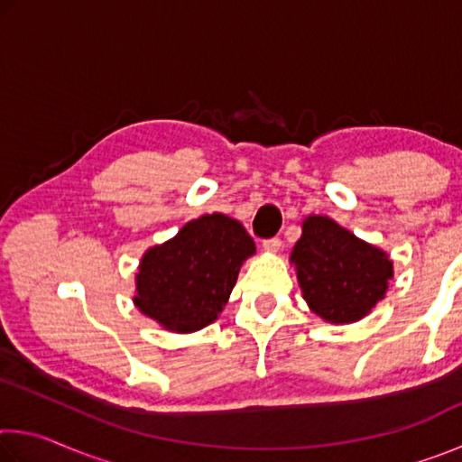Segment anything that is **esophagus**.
I'll return each instance as SVG.
<instances>
[{
	"mask_svg": "<svg viewBox=\"0 0 462 462\" xmlns=\"http://www.w3.org/2000/svg\"><path fill=\"white\" fill-rule=\"evenodd\" d=\"M263 250L264 253H271V254H277L281 250V240L279 238H269L263 242Z\"/></svg>",
	"mask_w": 462,
	"mask_h": 462,
	"instance_id": "34e87169",
	"label": "esophagus"
}]
</instances>
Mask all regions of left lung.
Listing matches in <instances>:
<instances>
[{"label": "left lung", "instance_id": "8db88e82", "mask_svg": "<svg viewBox=\"0 0 462 462\" xmlns=\"http://www.w3.org/2000/svg\"><path fill=\"white\" fill-rule=\"evenodd\" d=\"M308 308L328 324H353L385 300L393 261L328 216L310 214L289 256Z\"/></svg>", "mask_w": 462, "mask_h": 462}]
</instances>
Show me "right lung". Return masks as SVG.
I'll use <instances>...</instances> for the list:
<instances>
[{
	"mask_svg": "<svg viewBox=\"0 0 462 462\" xmlns=\"http://www.w3.org/2000/svg\"><path fill=\"white\" fill-rule=\"evenodd\" d=\"M254 253V240L238 220L199 216L143 254L132 301L169 332H198L222 314L242 263Z\"/></svg>",
	"mask_w": 462,
	"mask_h": 462,
	"instance_id": "right-lung-1",
	"label": "right lung"
}]
</instances>
